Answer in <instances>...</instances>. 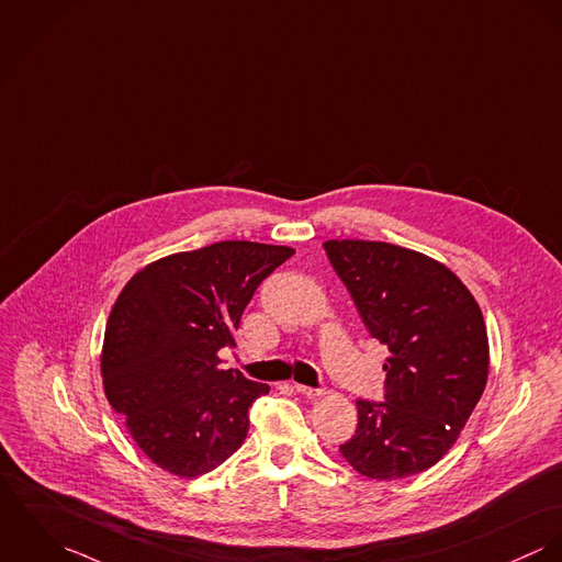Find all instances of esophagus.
<instances>
[{
	"mask_svg": "<svg viewBox=\"0 0 562 562\" xmlns=\"http://www.w3.org/2000/svg\"><path fill=\"white\" fill-rule=\"evenodd\" d=\"M293 387H295L300 394L308 396V398H314V396H321V394H323V390H318V387H308V385H302V383H295Z\"/></svg>",
	"mask_w": 562,
	"mask_h": 562,
	"instance_id": "34e87169",
	"label": "esophagus"
}]
</instances>
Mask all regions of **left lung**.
Listing matches in <instances>:
<instances>
[{"label": "left lung", "mask_w": 562, "mask_h": 562, "mask_svg": "<svg viewBox=\"0 0 562 562\" xmlns=\"http://www.w3.org/2000/svg\"><path fill=\"white\" fill-rule=\"evenodd\" d=\"M323 248L369 334L390 351L385 401L356 403L358 429L340 454L373 481L425 472L461 436L487 385L483 312L427 254L362 239H329Z\"/></svg>", "instance_id": "obj_1"}]
</instances>
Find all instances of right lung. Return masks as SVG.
Listing matches in <instances>:
<instances>
[{
    "mask_svg": "<svg viewBox=\"0 0 562 562\" xmlns=\"http://www.w3.org/2000/svg\"><path fill=\"white\" fill-rule=\"evenodd\" d=\"M293 254L220 241L164 256L121 291L103 338V390L161 470L195 479L244 443L248 409L269 385L220 369L217 353L237 345L235 329L256 286Z\"/></svg>",
    "mask_w": 562,
    "mask_h": 562,
    "instance_id": "obj_1",
    "label": "right lung"
}]
</instances>
